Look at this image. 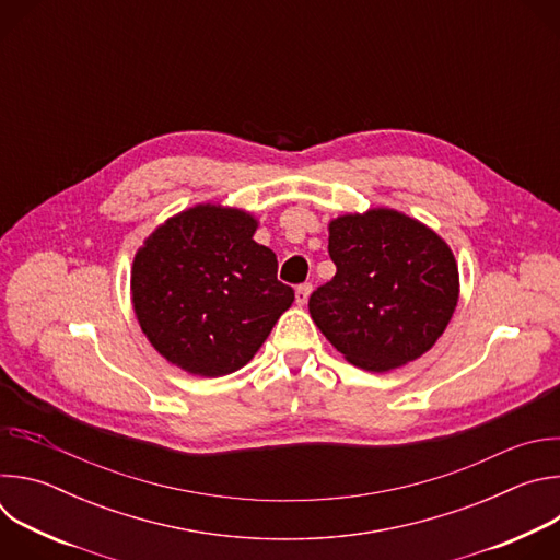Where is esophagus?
<instances>
[{"instance_id":"1","label":"esophagus","mask_w":560,"mask_h":560,"mask_svg":"<svg viewBox=\"0 0 560 560\" xmlns=\"http://www.w3.org/2000/svg\"><path fill=\"white\" fill-rule=\"evenodd\" d=\"M310 292H312V285H310V283H301V285H296V292H294L296 303H299V305H305V303H307Z\"/></svg>"}]
</instances>
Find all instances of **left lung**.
Returning <instances> with one entry per match:
<instances>
[{
  "mask_svg": "<svg viewBox=\"0 0 560 560\" xmlns=\"http://www.w3.org/2000/svg\"><path fill=\"white\" fill-rule=\"evenodd\" d=\"M328 253L337 275L307 307L350 363L385 372L436 343L458 301V268L436 232L378 208L335 219Z\"/></svg>",
  "mask_w": 560,
  "mask_h": 560,
  "instance_id": "obj_1",
  "label": "left lung"
}]
</instances>
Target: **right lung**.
Returning a JSON list of instances; mask_svg holds the SVG:
<instances>
[{"label": "right lung", "mask_w": 560, "mask_h": 560, "mask_svg": "<svg viewBox=\"0 0 560 560\" xmlns=\"http://www.w3.org/2000/svg\"><path fill=\"white\" fill-rule=\"evenodd\" d=\"M257 221L195 206L159 225L132 264V303L154 350L182 370L223 376L244 368L292 305Z\"/></svg>", "instance_id": "1"}]
</instances>
